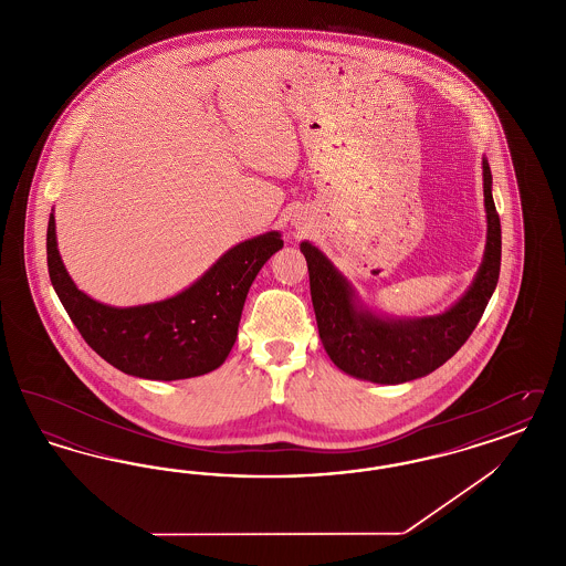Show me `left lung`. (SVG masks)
<instances>
[{"label": "left lung", "mask_w": 566, "mask_h": 566, "mask_svg": "<svg viewBox=\"0 0 566 566\" xmlns=\"http://www.w3.org/2000/svg\"><path fill=\"white\" fill-rule=\"evenodd\" d=\"M488 242L473 286L441 316L384 321L356 310L348 282L318 248L301 243L318 333L331 360L346 374L376 384H403L427 376L469 339L494 293L501 271V218L492 199V174L484 161Z\"/></svg>", "instance_id": "obj_1"}]
</instances>
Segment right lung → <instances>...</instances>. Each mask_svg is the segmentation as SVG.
Wrapping results in <instances>:
<instances>
[{"label":"right lung","instance_id":"right-lung-1","mask_svg":"<svg viewBox=\"0 0 566 566\" xmlns=\"http://www.w3.org/2000/svg\"><path fill=\"white\" fill-rule=\"evenodd\" d=\"M284 242L271 231L231 248L180 295L139 307H109L84 295L61 263L54 216L46 259L54 293L82 339L112 367L144 379H187L214 371L235 344L243 301L256 273Z\"/></svg>","mask_w":566,"mask_h":566}]
</instances>
